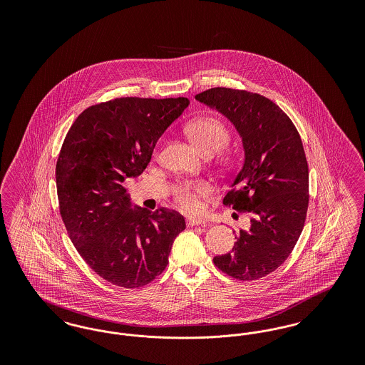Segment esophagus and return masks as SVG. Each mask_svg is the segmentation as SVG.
<instances>
[{
  "label": "esophagus",
  "mask_w": 365,
  "mask_h": 365,
  "mask_svg": "<svg viewBox=\"0 0 365 365\" xmlns=\"http://www.w3.org/2000/svg\"><path fill=\"white\" fill-rule=\"evenodd\" d=\"M186 222H187V226L189 227L205 226V225H207L204 220H201V219H192V217H189Z\"/></svg>",
  "instance_id": "34e87169"
}]
</instances>
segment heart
Masks as SVG:
<instances>
[{
    "instance_id": "b5f03b06",
    "label": "heart",
    "mask_w": 365,
    "mask_h": 365,
    "mask_svg": "<svg viewBox=\"0 0 365 365\" xmlns=\"http://www.w3.org/2000/svg\"><path fill=\"white\" fill-rule=\"evenodd\" d=\"M186 133L192 143L204 155H212L217 152L230 139V131L226 124L220 119L212 116L200 118L189 123ZM212 187L205 180H185L176 185L175 200L180 208L195 213L202 208L200 198L207 197Z\"/></svg>"
}]
</instances>
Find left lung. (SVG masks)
Returning a JSON list of instances; mask_svg holds the SVG:
<instances>
[{
    "label": "left lung",
    "mask_w": 365,
    "mask_h": 365,
    "mask_svg": "<svg viewBox=\"0 0 365 365\" xmlns=\"http://www.w3.org/2000/svg\"><path fill=\"white\" fill-rule=\"evenodd\" d=\"M195 100L223 113L245 149L242 167L223 204L249 212L250 228L240 230L232 252L213 262L242 282L264 278L290 256L305 225L309 170L301 137L278 105L257 93L213 87Z\"/></svg>",
    "instance_id": "obj_1"
}]
</instances>
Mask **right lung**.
I'll return each instance as SVG.
<instances>
[{"label":"right lung","mask_w":365,"mask_h":365,"mask_svg":"<svg viewBox=\"0 0 365 365\" xmlns=\"http://www.w3.org/2000/svg\"><path fill=\"white\" fill-rule=\"evenodd\" d=\"M186 97H123L85 109L56 164L60 215L87 265L106 282L138 289L167 267L186 228L171 209H133L123 186L148 167L157 140L189 106Z\"/></svg>","instance_id":"1"}]
</instances>
